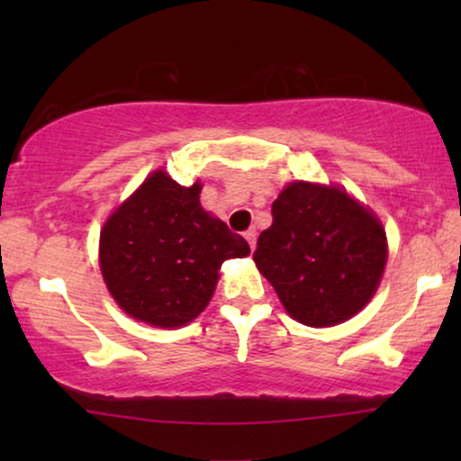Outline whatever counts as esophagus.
Listing matches in <instances>:
<instances>
[{
  "instance_id": "1",
  "label": "esophagus",
  "mask_w": 461,
  "mask_h": 461,
  "mask_svg": "<svg viewBox=\"0 0 461 461\" xmlns=\"http://www.w3.org/2000/svg\"><path fill=\"white\" fill-rule=\"evenodd\" d=\"M243 237H245V241H248V243H249V248H251V249H254V248H256V237H258V232H256L254 229H249L248 232H245V235H243Z\"/></svg>"
}]
</instances>
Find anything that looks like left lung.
Returning <instances> with one entry per match:
<instances>
[{
    "label": "left lung",
    "mask_w": 461,
    "mask_h": 461,
    "mask_svg": "<svg viewBox=\"0 0 461 461\" xmlns=\"http://www.w3.org/2000/svg\"><path fill=\"white\" fill-rule=\"evenodd\" d=\"M386 258L375 213L342 188L311 182L283 188L254 251L289 317L311 327L355 317L374 298Z\"/></svg>",
    "instance_id": "8db88e82"
}]
</instances>
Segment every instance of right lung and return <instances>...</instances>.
<instances>
[{"instance_id":"add662e5","label":"right lung","mask_w":461,"mask_h":461,"mask_svg":"<svg viewBox=\"0 0 461 461\" xmlns=\"http://www.w3.org/2000/svg\"><path fill=\"white\" fill-rule=\"evenodd\" d=\"M199 193V182L182 186L157 169L104 222L100 270L130 317L167 330L191 323L210 304L222 262L249 254Z\"/></svg>"}]
</instances>
